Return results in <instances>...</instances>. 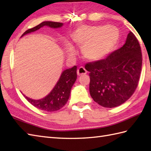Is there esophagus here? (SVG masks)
Masks as SVG:
<instances>
[{"mask_svg": "<svg viewBox=\"0 0 151 151\" xmlns=\"http://www.w3.org/2000/svg\"><path fill=\"white\" fill-rule=\"evenodd\" d=\"M86 73H87V70H86L84 67H80L77 70V75H84V74H86Z\"/></svg>", "mask_w": 151, "mask_h": 151, "instance_id": "obj_1", "label": "esophagus"}]
</instances>
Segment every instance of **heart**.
I'll return each mask as SVG.
<instances>
[{
	"instance_id": "heart-1",
	"label": "heart",
	"mask_w": 151,
	"mask_h": 151,
	"mask_svg": "<svg viewBox=\"0 0 151 151\" xmlns=\"http://www.w3.org/2000/svg\"><path fill=\"white\" fill-rule=\"evenodd\" d=\"M119 40V31L112 26H87L82 25L76 28L72 35L73 42L82 46L83 56L89 61H98L110 53L116 45ZM65 47L69 56L75 52L69 42Z\"/></svg>"
}]
</instances>
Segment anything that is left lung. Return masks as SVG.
Returning <instances> with one entry per match:
<instances>
[{
  "label": "left lung",
  "instance_id": "1",
  "mask_svg": "<svg viewBox=\"0 0 151 151\" xmlns=\"http://www.w3.org/2000/svg\"><path fill=\"white\" fill-rule=\"evenodd\" d=\"M142 65L139 43L130 32L124 45L106 58L86 63L89 72L92 99L105 108H114L126 102L138 84Z\"/></svg>",
  "mask_w": 151,
  "mask_h": 151
}]
</instances>
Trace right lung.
Instances as JSON below:
<instances>
[{
    "label": "right lung",
    "instance_id": "obj_1",
    "mask_svg": "<svg viewBox=\"0 0 151 151\" xmlns=\"http://www.w3.org/2000/svg\"><path fill=\"white\" fill-rule=\"evenodd\" d=\"M63 25V24L62 22L44 21L38 24L37 26L27 30L22 35L21 37L26 34L34 32L45 26L52 28H58L62 27ZM76 68L77 67L75 65L72 68L64 70L52 90L44 98L39 99V100H34L23 94L24 97L30 104L40 110L46 111H55L59 110L65 105L69 100L70 90L77 78Z\"/></svg>",
    "mask_w": 151,
    "mask_h": 151
}]
</instances>
